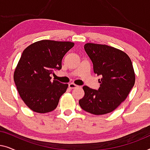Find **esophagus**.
Instances as JSON below:
<instances>
[{
    "instance_id": "esophagus-1",
    "label": "esophagus",
    "mask_w": 150,
    "mask_h": 150,
    "mask_svg": "<svg viewBox=\"0 0 150 150\" xmlns=\"http://www.w3.org/2000/svg\"><path fill=\"white\" fill-rule=\"evenodd\" d=\"M68 87H69V88H70V89H76V88L79 87V86L75 85V84H74V83H69Z\"/></svg>"
}]
</instances>
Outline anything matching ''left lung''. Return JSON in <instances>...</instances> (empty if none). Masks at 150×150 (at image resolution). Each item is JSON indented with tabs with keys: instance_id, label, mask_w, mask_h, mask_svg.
<instances>
[{
	"instance_id": "8db88e82",
	"label": "left lung",
	"mask_w": 150,
	"mask_h": 150,
	"mask_svg": "<svg viewBox=\"0 0 150 150\" xmlns=\"http://www.w3.org/2000/svg\"><path fill=\"white\" fill-rule=\"evenodd\" d=\"M84 48L93 63L94 73L101 79L98 90L84 86L85 96L79 104L89 113H109L126 100L134 85L132 61L124 52L107 45L88 43Z\"/></svg>"
}]
</instances>
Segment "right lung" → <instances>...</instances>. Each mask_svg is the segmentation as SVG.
<instances>
[{"label": "right lung", "instance_id": "add662e5", "mask_svg": "<svg viewBox=\"0 0 150 150\" xmlns=\"http://www.w3.org/2000/svg\"><path fill=\"white\" fill-rule=\"evenodd\" d=\"M74 46L72 42L46 40L30 44L23 51L13 79L20 96L30 109L46 113L57 108L68 85L51 81L50 74L60 70L63 57Z\"/></svg>", "mask_w": 150, "mask_h": 150}]
</instances>
